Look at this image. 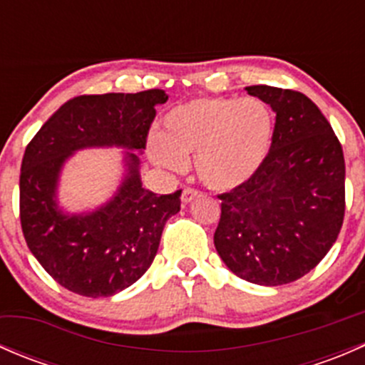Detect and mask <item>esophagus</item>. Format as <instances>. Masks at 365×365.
Returning <instances> with one entry per match:
<instances>
[{"label": "esophagus", "mask_w": 365, "mask_h": 365, "mask_svg": "<svg viewBox=\"0 0 365 365\" xmlns=\"http://www.w3.org/2000/svg\"><path fill=\"white\" fill-rule=\"evenodd\" d=\"M200 190L197 189H192V187H187V189H183V192H182V201L183 203H190V201L194 200V197H197L200 196Z\"/></svg>", "instance_id": "obj_1"}]
</instances>
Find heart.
Returning a JSON list of instances; mask_svg holds the SVG:
<instances>
[{"label": "heart", "mask_w": 365, "mask_h": 365, "mask_svg": "<svg viewBox=\"0 0 365 365\" xmlns=\"http://www.w3.org/2000/svg\"><path fill=\"white\" fill-rule=\"evenodd\" d=\"M274 128V113L259 98H196L165 114L164 134L150 138L148 153L173 171L194 159L201 182L227 190L259 169Z\"/></svg>", "instance_id": "b5f03b06"}]
</instances>
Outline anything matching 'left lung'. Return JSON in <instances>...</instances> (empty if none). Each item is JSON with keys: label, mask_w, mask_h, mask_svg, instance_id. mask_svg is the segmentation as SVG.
Segmentation results:
<instances>
[{"label": "left lung", "mask_w": 365, "mask_h": 365, "mask_svg": "<svg viewBox=\"0 0 365 365\" xmlns=\"http://www.w3.org/2000/svg\"><path fill=\"white\" fill-rule=\"evenodd\" d=\"M245 90L274 109V139L251 178L219 196L213 244L244 281L288 284L311 272L339 237L344 155L329 120L304 93L263 84Z\"/></svg>", "instance_id": "1"}]
</instances>
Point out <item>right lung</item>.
Returning a JSON list of instances; mask_svg holds the SVG:
<instances>
[{
    "label": "right lung",
    "mask_w": 365,
    "mask_h": 365,
    "mask_svg": "<svg viewBox=\"0 0 365 365\" xmlns=\"http://www.w3.org/2000/svg\"><path fill=\"white\" fill-rule=\"evenodd\" d=\"M164 90L79 95L65 102L28 143L19 176L24 240L43 270L68 292L111 297L150 268L165 220L180 212L182 190L143 189L138 157L128 153V176L116 196L90 215H63L54 194L63 162L86 146L146 150L155 106Z\"/></svg>",
    "instance_id": "add662e5"
}]
</instances>
